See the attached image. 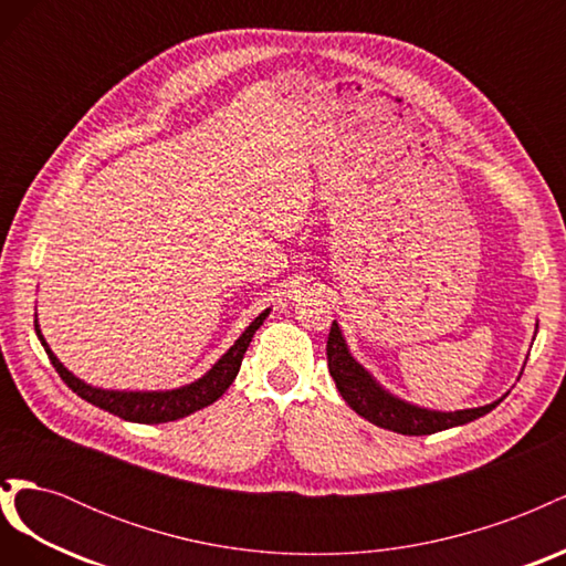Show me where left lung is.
I'll return each instance as SVG.
<instances>
[{
  "label": "left lung",
  "mask_w": 566,
  "mask_h": 566,
  "mask_svg": "<svg viewBox=\"0 0 566 566\" xmlns=\"http://www.w3.org/2000/svg\"><path fill=\"white\" fill-rule=\"evenodd\" d=\"M325 352H328V370L337 385V391L342 394V399H345L356 413L366 418L368 422L397 434H408V437L434 434L441 430H449V427H458V424L482 418L489 413V410H493L501 403L499 399L479 408L443 413V410L420 408L399 397H394V394H389L387 389H382L378 382H375L373 375L349 354L347 342L342 337V331L335 321H333L328 347H325Z\"/></svg>",
  "instance_id": "obj_1"
}]
</instances>
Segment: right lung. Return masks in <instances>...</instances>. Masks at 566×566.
Returning <instances> with one entry per match:
<instances>
[{
    "label": "right lung",
    "mask_w": 566,
    "mask_h": 566,
    "mask_svg": "<svg viewBox=\"0 0 566 566\" xmlns=\"http://www.w3.org/2000/svg\"><path fill=\"white\" fill-rule=\"evenodd\" d=\"M266 316H269V310L262 312L248 325L245 333L233 342V347L224 356H221L219 361L208 373H205L200 380L186 385V387H179V389H167V391H115V389H98V387L82 382L59 361L54 352L49 349L46 339L42 337V331L38 325V318H35V333L42 342L49 361L54 364L56 373L61 375V380L71 387L77 397L108 410V413L123 418V420L158 424V422L186 418V416L196 413V410L214 403L235 380V375H238V370H241V364H243V356L252 342V335L264 323Z\"/></svg>",
    "instance_id": "1"
}]
</instances>
